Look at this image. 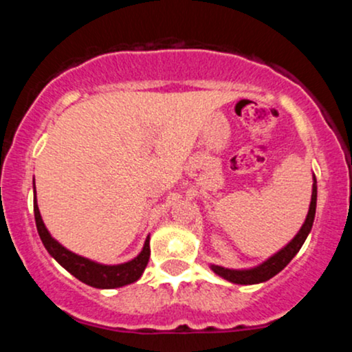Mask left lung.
Returning a JSON list of instances; mask_svg holds the SVG:
<instances>
[{
  "instance_id": "1",
  "label": "left lung",
  "mask_w": 352,
  "mask_h": 352,
  "mask_svg": "<svg viewBox=\"0 0 352 352\" xmlns=\"http://www.w3.org/2000/svg\"><path fill=\"white\" fill-rule=\"evenodd\" d=\"M313 180L314 184H313V193H311L308 217H306L305 223H302V227L300 232H298V235L294 236L293 240L285 246V248L280 250L276 254H273L272 258H268L265 263L254 266V268H250V270H228L218 265H212L210 268H212L218 276L225 278V280H228L230 283H236V285H256V283L268 281L270 278L274 276V274L280 273L281 270L293 260L294 254L300 252L302 243H305L306 236L309 235L311 227H313L314 213H316V197H318L316 177H314Z\"/></svg>"
}]
</instances>
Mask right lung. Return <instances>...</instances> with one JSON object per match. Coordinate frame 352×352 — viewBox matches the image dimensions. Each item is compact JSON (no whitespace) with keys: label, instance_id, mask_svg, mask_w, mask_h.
Listing matches in <instances>:
<instances>
[{"label":"right lung","instance_id":"obj_1","mask_svg":"<svg viewBox=\"0 0 352 352\" xmlns=\"http://www.w3.org/2000/svg\"><path fill=\"white\" fill-rule=\"evenodd\" d=\"M34 220L36 227H38V233L41 236V241L44 248L50 252V254L54 258L60 266L69 272L72 276L78 278L79 281L86 283L89 286L100 289H111V288H120V286L131 285L142 276L145 266L148 263V256H151V246H148V236L145 240L142 252H140L134 260L127 261L122 265H100L96 261L87 260V258L79 256V254L69 252L64 248L63 245L58 243L50 235L47 228L44 227V221L39 213L38 204H36V190H34Z\"/></svg>","mask_w":352,"mask_h":352}]
</instances>
